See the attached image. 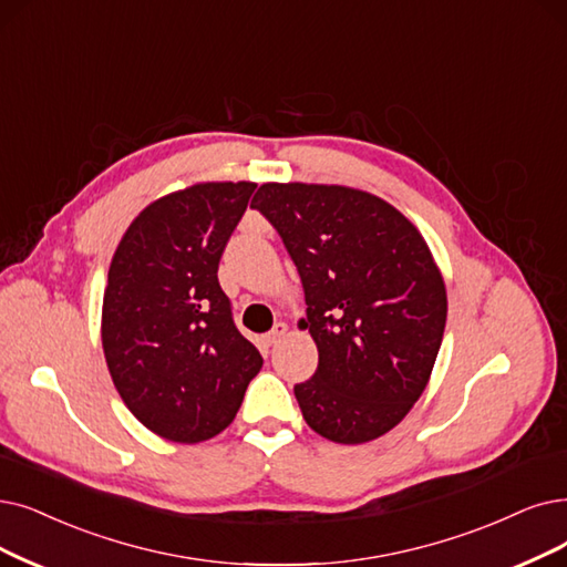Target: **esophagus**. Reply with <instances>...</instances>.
Returning <instances> with one entry per match:
<instances>
[{
    "label": "esophagus",
    "instance_id": "1",
    "mask_svg": "<svg viewBox=\"0 0 567 567\" xmlns=\"http://www.w3.org/2000/svg\"><path fill=\"white\" fill-rule=\"evenodd\" d=\"M286 332H288V326L279 321V323H277L275 328H271V330L267 332V337H265V339H267V344H277V342H279V339H281V337H284Z\"/></svg>",
    "mask_w": 567,
    "mask_h": 567
}]
</instances>
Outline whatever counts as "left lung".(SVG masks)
I'll use <instances>...</instances> for the list:
<instances>
[{"label": "left lung", "mask_w": 567, "mask_h": 567, "mask_svg": "<svg viewBox=\"0 0 567 567\" xmlns=\"http://www.w3.org/2000/svg\"><path fill=\"white\" fill-rule=\"evenodd\" d=\"M296 262L319 368L296 386L311 430L362 444L393 430L427 386L446 323L442 271L416 225L347 186L262 184L251 202Z\"/></svg>", "instance_id": "8db88e82"}]
</instances>
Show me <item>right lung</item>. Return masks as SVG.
Returning <instances> with one entry per match:
<instances>
[{
    "instance_id": "add662e5",
    "label": "right lung",
    "mask_w": 567,
    "mask_h": 567,
    "mask_svg": "<svg viewBox=\"0 0 567 567\" xmlns=\"http://www.w3.org/2000/svg\"><path fill=\"white\" fill-rule=\"evenodd\" d=\"M254 190L251 181H207L155 199L111 258L106 368L127 410L169 442L216 437L262 368L218 284L225 244Z\"/></svg>"
}]
</instances>
